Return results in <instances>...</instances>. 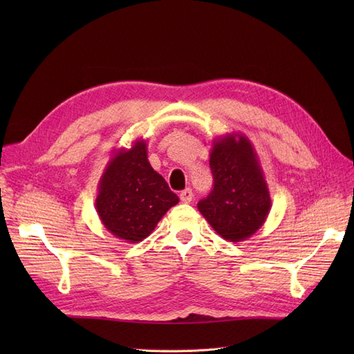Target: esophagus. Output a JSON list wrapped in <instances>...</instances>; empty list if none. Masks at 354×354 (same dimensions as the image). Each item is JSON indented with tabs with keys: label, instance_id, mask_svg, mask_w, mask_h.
Segmentation results:
<instances>
[{
	"label": "esophagus",
	"instance_id": "34e87169",
	"mask_svg": "<svg viewBox=\"0 0 354 354\" xmlns=\"http://www.w3.org/2000/svg\"><path fill=\"white\" fill-rule=\"evenodd\" d=\"M192 199H194V192H192V189H185L180 192V201L185 202V203H189L192 202Z\"/></svg>",
	"mask_w": 354,
	"mask_h": 354
}]
</instances>
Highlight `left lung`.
I'll return each instance as SVG.
<instances>
[{"label":"left lung","mask_w":354,"mask_h":354,"mask_svg":"<svg viewBox=\"0 0 354 354\" xmlns=\"http://www.w3.org/2000/svg\"><path fill=\"white\" fill-rule=\"evenodd\" d=\"M211 194L198 209L223 239L242 242L259 230L272 208L270 192L252 143L241 133L212 142Z\"/></svg>","instance_id":"1"}]
</instances>
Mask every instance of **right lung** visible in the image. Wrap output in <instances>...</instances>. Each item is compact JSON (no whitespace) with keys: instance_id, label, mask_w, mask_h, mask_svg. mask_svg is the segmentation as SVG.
Here are the masks:
<instances>
[{"instance_id":"1","label":"right lung","mask_w":354,"mask_h":354,"mask_svg":"<svg viewBox=\"0 0 354 354\" xmlns=\"http://www.w3.org/2000/svg\"><path fill=\"white\" fill-rule=\"evenodd\" d=\"M177 203L178 196L149 162L146 140L138 138L130 149L112 152L97 186L95 211L115 238L142 242Z\"/></svg>"}]
</instances>
